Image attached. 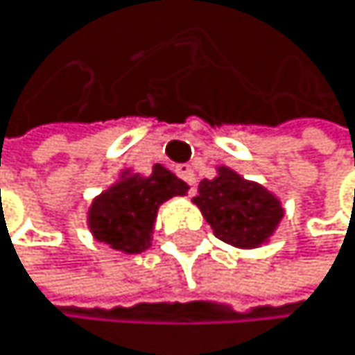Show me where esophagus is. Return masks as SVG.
I'll return each instance as SVG.
<instances>
[{"instance_id":"1","label":"esophagus","mask_w":355,"mask_h":355,"mask_svg":"<svg viewBox=\"0 0 355 355\" xmlns=\"http://www.w3.org/2000/svg\"><path fill=\"white\" fill-rule=\"evenodd\" d=\"M176 174L181 176V179L191 187L189 193H193V185H196V174H193V168L189 164H181V166H176Z\"/></svg>"}]
</instances>
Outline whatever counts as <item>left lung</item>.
Wrapping results in <instances>:
<instances>
[{
    "instance_id": "obj_1",
    "label": "left lung",
    "mask_w": 355,
    "mask_h": 355,
    "mask_svg": "<svg viewBox=\"0 0 355 355\" xmlns=\"http://www.w3.org/2000/svg\"><path fill=\"white\" fill-rule=\"evenodd\" d=\"M193 202L213 235L235 248H259L274 235L284 216L272 191L224 166L218 168L216 179L200 181Z\"/></svg>"
}]
</instances>
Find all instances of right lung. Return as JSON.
I'll return each instance as SVG.
<instances>
[{
	"label": "right lung",
	"mask_w": 355,
	"mask_h": 355,
	"mask_svg": "<svg viewBox=\"0 0 355 355\" xmlns=\"http://www.w3.org/2000/svg\"><path fill=\"white\" fill-rule=\"evenodd\" d=\"M189 185L164 166L155 164L153 172L131 174L96 196L88 211V226L96 241H103L125 254H139L150 245L157 209L174 196H185Z\"/></svg>",
	"instance_id": "right-lung-1"
}]
</instances>
